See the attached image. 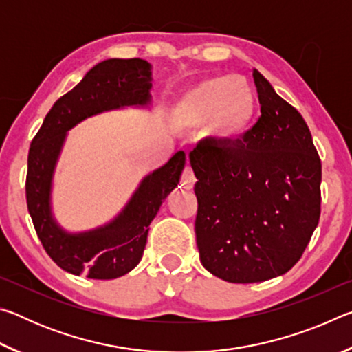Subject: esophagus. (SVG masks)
<instances>
[{"label": "esophagus", "mask_w": 352, "mask_h": 352, "mask_svg": "<svg viewBox=\"0 0 352 352\" xmlns=\"http://www.w3.org/2000/svg\"><path fill=\"white\" fill-rule=\"evenodd\" d=\"M180 184L183 188L186 189H190L195 184V175L192 169L189 168V166H186V168L183 169V174H182V178H180Z\"/></svg>", "instance_id": "obj_1"}]
</instances>
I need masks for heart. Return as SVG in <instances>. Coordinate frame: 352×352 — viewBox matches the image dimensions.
Wrapping results in <instances>:
<instances>
[{"instance_id": "heart-1", "label": "heart", "mask_w": 352, "mask_h": 352, "mask_svg": "<svg viewBox=\"0 0 352 352\" xmlns=\"http://www.w3.org/2000/svg\"><path fill=\"white\" fill-rule=\"evenodd\" d=\"M258 98L252 85L237 76H214L184 91L170 109V121L180 130L206 126L214 144L239 147L252 133Z\"/></svg>"}]
</instances>
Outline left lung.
Here are the masks:
<instances>
[{"label":"left lung","instance_id":"left-lung-1","mask_svg":"<svg viewBox=\"0 0 352 352\" xmlns=\"http://www.w3.org/2000/svg\"><path fill=\"white\" fill-rule=\"evenodd\" d=\"M253 77L261 116L247 140L234 148L205 140L189 155L200 261L237 284L289 272L321 212V162L306 121L259 71Z\"/></svg>","mask_w":352,"mask_h":352}]
</instances>
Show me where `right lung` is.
Instances as JSON below:
<instances>
[{"mask_svg": "<svg viewBox=\"0 0 352 352\" xmlns=\"http://www.w3.org/2000/svg\"><path fill=\"white\" fill-rule=\"evenodd\" d=\"M151 65L142 58H110L88 71L80 83L56 100L28 155L26 201L34 228L50 258L65 272L91 279H115L138 265L148 225L180 182L186 162L177 152L163 168L142 180L119 216L102 228L68 234L51 216V180L67 130L94 113L121 105H144L152 88Z\"/></svg>", "mask_w": 352, "mask_h": 352, "instance_id": "obj_1", "label": "right lung"}]
</instances>
